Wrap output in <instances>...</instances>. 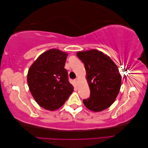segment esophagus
I'll return each mask as SVG.
<instances>
[{
  "label": "esophagus",
  "mask_w": 148,
  "mask_h": 148,
  "mask_svg": "<svg viewBox=\"0 0 148 148\" xmlns=\"http://www.w3.org/2000/svg\"><path fill=\"white\" fill-rule=\"evenodd\" d=\"M75 81L76 82H79V78H76V79H75Z\"/></svg>",
  "instance_id": "34e87169"
}]
</instances>
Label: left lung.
I'll use <instances>...</instances> for the list:
<instances>
[{"label":"left lung","mask_w":148,"mask_h":148,"mask_svg":"<svg viewBox=\"0 0 148 148\" xmlns=\"http://www.w3.org/2000/svg\"><path fill=\"white\" fill-rule=\"evenodd\" d=\"M77 56L84 65L90 96L83 99L84 106L94 112L109 107L120 91L122 78L118 66L104 53L96 49L78 52Z\"/></svg>","instance_id":"8db88e82"}]
</instances>
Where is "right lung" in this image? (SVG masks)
I'll use <instances>...</instances> for the list:
<instances>
[{
	"label": "right lung",
	"instance_id": "1",
	"mask_svg": "<svg viewBox=\"0 0 148 148\" xmlns=\"http://www.w3.org/2000/svg\"><path fill=\"white\" fill-rule=\"evenodd\" d=\"M67 56L59 49H50L39 56L28 70L30 92L44 109L55 110L60 108L73 91L64 68Z\"/></svg>",
	"mask_w": 148,
	"mask_h": 148
}]
</instances>
